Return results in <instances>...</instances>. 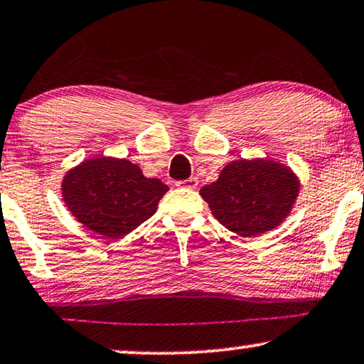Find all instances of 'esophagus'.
Wrapping results in <instances>:
<instances>
[{"label":"esophagus","instance_id":"esophagus-1","mask_svg":"<svg viewBox=\"0 0 364 364\" xmlns=\"http://www.w3.org/2000/svg\"><path fill=\"white\" fill-rule=\"evenodd\" d=\"M197 186H199V181H197V177H191V178H187V181L177 182V187L191 188V191H193V188H197Z\"/></svg>","mask_w":364,"mask_h":364}]
</instances>
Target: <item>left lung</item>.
Masks as SVG:
<instances>
[{
    "label": "left lung",
    "instance_id": "obj_1",
    "mask_svg": "<svg viewBox=\"0 0 364 364\" xmlns=\"http://www.w3.org/2000/svg\"><path fill=\"white\" fill-rule=\"evenodd\" d=\"M301 182L289 165L272 159H239L200 188L212 215L240 237H257L287 219Z\"/></svg>",
    "mask_w": 364,
    "mask_h": 364
}]
</instances>
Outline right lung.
Returning a JSON list of instances; mask_svg holds the SVG:
<instances>
[{
    "label": "right lung",
    "instance_id": "1",
    "mask_svg": "<svg viewBox=\"0 0 364 364\" xmlns=\"http://www.w3.org/2000/svg\"><path fill=\"white\" fill-rule=\"evenodd\" d=\"M167 191L136 164L105 155L83 160L61 181V197L75 219L108 239L124 237L150 219Z\"/></svg>",
    "mask_w": 364,
    "mask_h": 364
}]
</instances>
